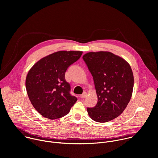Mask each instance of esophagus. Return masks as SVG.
Wrapping results in <instances>:
<instances>
[{
  "label": "esophagus",
  "instance_id": "esophagus-1",
  "mask_svg": "<svg viewBox=\"0 0 158 158\" xmlns=\"http://www.w3.org/2000/svg\"><path fill=\"white\" fill-rule=\"evenodd\" d=\"M86 97H87V93H86L85 92H84L82 94H81V95H80V97H81V98H85Z\"/></svg>",
  "mask_w": 158,
  "mask_h": 158
}]
</instances>
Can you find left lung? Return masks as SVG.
Segmentation results:
<instances>
[{"mask_svg":"<svg viewBox=\"0 0 158 158\" xmlns=\"http://www.w3.org/2000/svg\"><path fill=\"white\" fill-rule=\"evenodd\" d=\"M82 58L93 77L98 99L95 107L87 108L88 114L95 122H109L124 111L131 99L134 85L131 68L110 52H90Z\"/></svg>","mask_w":158,"mask_h":158,"instance_id":"1","label":"left lung"}]
</instances>
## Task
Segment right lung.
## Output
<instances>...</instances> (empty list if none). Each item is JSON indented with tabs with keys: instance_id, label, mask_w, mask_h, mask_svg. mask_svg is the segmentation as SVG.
<instances>
[{
	"instance_id": "add662e5",
	"label": "right lung",
	"mask_w": 158,
	"mask_h": 158,
	"mask_svg": "<svg viewBox=\"0 0 158 158\" xmlns=\"http://www.w3.org/2000/svg\"><path fill=\"white\" fill-rule=\"evenodd\" d=\"M82 54V51H58L41 59L28 71L25 81L27 94L43 117L51 120L63 117L77 101L70 94L65 73Z\"/></svg>"
}]
</instances>
